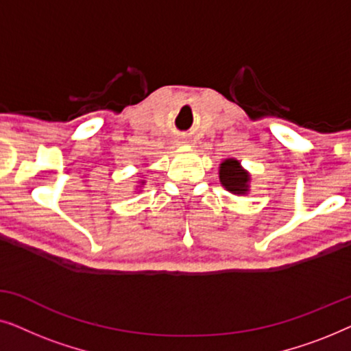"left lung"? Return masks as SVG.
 Segmentation results:
<instances>
[{"label":"left lung","instance_id":"8db88e82","mask_svg":"<svg viewBox=\"0 0 351 351\" xmlns=\"http://www.w3.org/2000/svg\"><path fill=\"white\" fill-rule=\"evenodd\" d=\"M219 179L223 189L232 195L244 196L251 191L252 177L237 158H227L220 162Z\"/></svg>","mask_w":351,"mask_h":351}]
</instances>
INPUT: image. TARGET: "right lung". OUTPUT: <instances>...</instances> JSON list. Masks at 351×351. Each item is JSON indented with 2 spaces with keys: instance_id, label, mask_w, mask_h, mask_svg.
Returning <instances> with one entry per match:
<instances>
[{
  "instance_id": "1",
  "label": "right lung",
  "mask_w": 351,
  "mask_h": 351,
  "mask_svg": "<svg viewBox=\"0 0 351 351\" xmlns=\"http://www.w3.org/2000/svg\"><path fill=\"white\" fill-rule=\"evenodd\" d=\"M138 184H141V185H143V184H145V180H138Z\"/></svg>"
}]
</instances>
